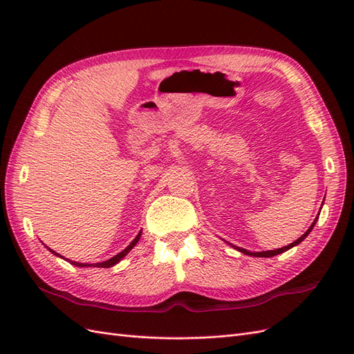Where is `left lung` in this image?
<instances>
[{"instance_id": "1", "label": "left lung", "mask_w": 354, "mask_h": 354, "mask_svg": "<svg viewBox=\"0 0 354 354\" xmlns=\"http://www.w3.org/2000/svg\"><path fill=\"white\" fill-rule=\"evenodd\" d=\"M316 221H317V217H316V220L313 221L312 226H310V227L307 229V232L303 234L301 238H298V239H297V241H294L292 243H289V245L283 246V248H279V250H272V251H263V252H250V251H246V250H243V248H239V246H236V250H238V251H241V252H243V254H246V255H254V257H273V255H277V254H281V252H285V251H288L289 248H292V246L298 245L299 242H303V241L307 238V234H308L310 232H312V229L315 227Z\"/></svg>"}]
</instances>
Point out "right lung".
Here are the masks:
<instances>
[{"label":"right lung","mask_w":354,"mask_h":354,"mask_svg":"<svg viewBox=\"0 0 354 354\" xmlns=\"http://www.w3.org/2000/svg\"><path fill=\"white\" fill-rule=\"evenodd\" d=\"M140 236H142V232H138V234L136 236V239L127 246V248L124 250V251H121L120 254H116L115 257H112V259H109V260H106V261H103V263H94V264H85V263H77V261H69L71 264H73V266H78V267H112V266H115L118 261H120L122 257H125L128 252H130L131 250H133V246L138 242V239H140ZM51 251V250H50ZM53 254H56V255H59L57 252H55V251H51Z\"/></svg>","instance_id":"1"}]
</instances>
